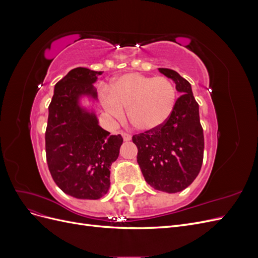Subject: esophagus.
Masks as SVG:
<instances>
[{"mask_svg":"<svg viewBox=\"0 0 258 258\" xmlns=\"http://www.w3.org/2000/svg\"><path fill=\"white\" fill-rule=\"evenodd\" d=\"M121 137L123 138L124 141H130L131 136L129 134H126V132H121Z\"/></svg>","mask_w":258,"mask_h":258,"instance_id":"obj_1","label":"esophagus"}]
</instances>
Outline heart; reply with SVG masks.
<instances>
[{"instance_id": "1", "label": "heart", "mask_w": 258, "mask_h": 258, "mask_svg": "<svg viewBox=\"0 0 258 258\" xmlns=\"http://www.w3.org/2000/svg\"><path fill=\"white\" fill-rule=\"evenodd\" d=\"M175 85L165 76L128 73L116 79L108 92L101 93L102 104L114 118L122 120L128 111L130 122L140 131H152L165 123L176 103Z\"/></svg>"}]
</instances>
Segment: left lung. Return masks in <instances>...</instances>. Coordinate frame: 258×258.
Masks as SVG:
<instances>
[{
    "label": "left lung",
    "instance_id": "8db88e82",
    "mask_svg": "<svg viewBox=\"0 0 258 258\" xmlns=\"http://www.w3.org/2000/svg\"><path fill=\"white\" fill-rule=\"evenodd\" d=\"M159 71L174 81L182 96L162 126L135 135L132 142L138 147V163L147 184L173 194L188 187L199 174L205 138L190 84L173 70L160 68Z\"/></svg>",
    "mask_w": 258,
    "mask_h": 258
}]
</instances>
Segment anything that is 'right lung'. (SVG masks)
Listing matches in <instances>:
<instances>
[{
	"label": "right lung",
	"instance_id": "right-lung-1",
	"mask_svg": "<svg viewBox=\"0 0 258 258\" xmlns=\"http://www.w3.org/2000/svg\"><path fill=\"white\" fill-rule=\"evenodd\" d=\"M103 72L71 70L54 85L45 132L46 160L59 188L77 199L96 200L110 188V169L118 158L120 135L110 136L93 113L79 104L80 97L97 99L92 84Z\"/></svg>",
	"mask_w": 258,
	"mask_h": 258
}]
</instances>
